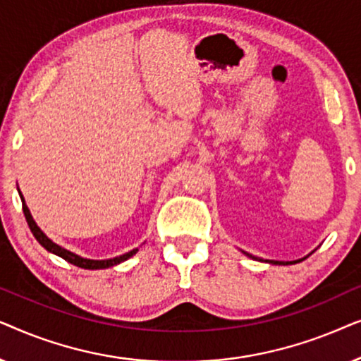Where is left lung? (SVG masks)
I'll return each mask as SVG.
<instances>
[{"label": "left lung", "mask_w": 361, "mask_h": 361, "mask_svg": "<svg viewBox=\"0 0 361 361\" xmlns=\"http://www.w3.org/2000/svg\"><path fill=\"white\" fill-rule=\"evenodd\" d=\"M243 253L248 256V258H251V259H256V261H264V263H269V264H295V263H299V261H302V259H305L307 258V256H304V258H300V259H295V261H273V259H263V258H256V256H253V255H250V253H246V251H243ZM314 253V251H312Z\"/></svg>", "instance_id": "1"}]
</instances>
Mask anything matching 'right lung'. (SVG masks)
Segmentation results:
<instances>
[{"label": "right lung", "mask_w": 361, "mask_h": 361, "mask_svg": "<svg viewBox=\"0 0 361 361\" xmlns=\"http://www.w3.org/2000/svg\"><path fill=\"white\" fill-rule=\"evenodd\" d=\"M19 192V197H21V202H23V212H24V216H26L27 220V225L29 228H31L34 238H36L39 243H41L44 248H46L49 253L52 255H57L61 256L62 259H66L67 263H71L73 266H78V268H83V269H105V268H111V266H116L123 263V261H126L128 258H131L133 255L137 253V248L128 251V253L121 255V256H115V258H110V259H88V258H83V256H78L75 253H72V251H68L63 248V246L54 243V241L49 238V236L44 233V231L39 228L36 220L32 219L31 212H29L27 205H26V200H24V197L21 194V190L18 189Z\"/></svg>", "instance_id": "add662e5"}]
</instances>
